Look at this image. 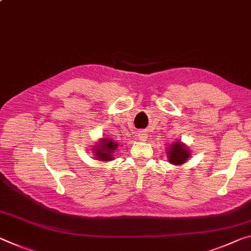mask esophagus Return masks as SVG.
Segmentation results:
<instances>
[{
    "label": "esophagus",
    "mask_w": 251,
    "mask_h": 251,
    "mask_svg": "<svg viewBox=\"0 0 251 251\" xmlns=\"http://www.w3.org/2000/svg\"><path fill=\"white\" fill-rule=\"evenodd\" d=\"M137 137H138V140H140V141H146L147 135H146L145 132H143V130H141V132L137 133Z\"/></svg>",
    "instance_id": "1"
}]
</instances>
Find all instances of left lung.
<instances>
[{
	"instance_id": "obj_1",
	"label": "left lung",
	"mask_w": 251,
	"mask_h": 251,
	"mask_svg": "<svg viewBox=\"0 0 251 251\" xmlns=\"http://www.w3.org/2000/svg\"><path fill=\"white\" fill-rule=\"evenodd\" d=\"M166 156L169 163L173 165H181L189 160L191 156V151L184 143L180 140L174 142L166 149Z\"/></svg>"
}]
</instances>
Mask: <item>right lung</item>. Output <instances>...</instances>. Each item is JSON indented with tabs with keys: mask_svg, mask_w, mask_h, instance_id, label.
<instances>
[{
	"mask_svg": "<svg viewBox=\"0 0 251 251\" xmlns=\"http://www.w3.org/2000/svg\"><path fill=\"white\" fill-rule=\"evenodd\" d=\"M118 147V143L108 137H102L99 140L96 145L91 146V153L94 155V158L101 162H109L114 160V153L116 152Z\"/></svg>",
	"mask_w": 251,
	"mask_h": 251,
	"instance_id": "obj_1",
	"label": "right lung"
}]
</instances>
